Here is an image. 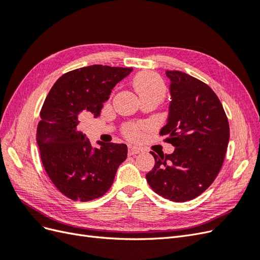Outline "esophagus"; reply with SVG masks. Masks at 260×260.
<instances>
[{
  "label": "esophagus",
  "mask_w": 260,
  "mask_h": 260,
  "mask_svg": "<svg viewBox=\"0 0 260 260\" xmlns=\"http://www.w3.org/2000/svg\"><path fill=\"white\" fill-rule=\"evenodd\" d=\"M141 151L140 148L136 147V146H129V149H128V154L131 156V155H137L139 154Z\"/></svg>",
  "instance_id": "obj_1"
}]
</instances>
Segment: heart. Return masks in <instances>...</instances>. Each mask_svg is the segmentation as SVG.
<instances>
[{
	"label": "heart",
	"instance_id": "b5f03b06",
	"mask_svg": "<svg viewBox=\"0 0 260 260\" xmlns=\"http://www.w3.org/2000/svg\"><path fill=\"white\" fill-rule=\"evenodd\" d=\"M133 86L139 93L141 99L148 96H161L164 98L166 92V85L161 78L152 72H143L138 74L133 78ZM141 127L138 123H127L123 127V136L129 140H138L141 136Z\"/></svg>",
	"mask_w": 260,
	"mask_h": 260
}]
</instances>
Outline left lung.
Masks as SVG:
<instances>
[{"label": "left lung", "mask_w": 260, "mask_h": 260, "mask_svg": "<svg viewBox=\"0 0 260 260\" xmlns=\"http://www.w3.org/2000/svg\"><path fill=\"white\" fill-rule=\"evenodd\" d=\"M171 102L167 124L159 135L174 145L172 154H151L155 166L146 180L162 198L186 202L214 182L222 167L230 128L221 102L203 81L178 70H167Z\"/></svg>", "instance_id": "8db88e82"}]
</instances>
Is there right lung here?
I'll list each match as a JSON object with an SVG mask.
<instances>
[{"label": "right lung", "instance_id": "obj_1", "mask_svg": "<svg viewBox=\"0 0 260 260\" xmlns=\"http://www.w3.org/2000/svg\"><path fill=\"white\" fill-rule=\"evenodd\" d=\"M132 68L92 65L58 78L46 96L37 127L43 167L57 190L73 201L88 202L112 186L119 165L127 158L125 144L101 143L93 148L79 131V119L98 117L114 86Z\"/></svg>", "mask_w": 260, "mask_h": 260}]
</instances>
